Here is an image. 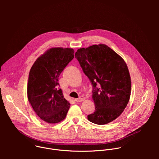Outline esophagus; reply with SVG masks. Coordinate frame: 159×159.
Segmentation results:
<instances>
[{
	"label": "esophagus",
	"mask_w": 159,
	"mask_h": 159,
	"mask_svg": "<svg viewBox=\"0 0 159 159\" xmlns=\"http://www.w3.org/2000/svg\"><path fill=\"white\" fill-rule=\"evenodd\" d=\"M84 100H85V97H84V96H80L79 98L75 99V101L77 102H82V101H84Z\"/></svg>",
	"instance_id": "esophagus-1"
}]
</instances>
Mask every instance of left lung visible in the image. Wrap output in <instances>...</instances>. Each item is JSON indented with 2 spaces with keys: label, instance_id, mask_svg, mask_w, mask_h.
<instances>
[{
  "label": "left lung",
  "instance_id": "obj_1",
  "mask_svg": "<svg viewBox=\"0 0 159 159\" xmlns=\"http://www.w3.org/2000/svg\"><path fill=\"white\" fill-rule=\"evenodd\" d=\"M75 57L93 88L96 109L87 119L100 125L115 120L126 107L131 93V79L124 60L102 44L80 48Z\"/></svg>",
  "mask_w": 159,
  "mask_h": 159
}]
</instances>
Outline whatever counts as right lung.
<instances>
[{
  "instance_id": "add662e5",
  "label": "right lung",
  "mask_w": 159,
  "mask_h": 159,
  "mask_svg": "<svg viewBox=\"0 0 159 159\" xmlns=\"http://www.w3.org/2000/svg\"><path fill=\"white\" fill-rule=\"evenodd\" d=\"M74 58L72 48H53L39 57L29 74L28 98L39 118L48 123L65 119L70 103L59 88L58 77Z\"/></svg>"
}]
</instances>
